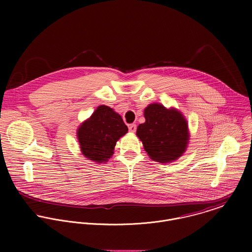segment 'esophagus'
Returning <instances> with one entry per match:
<instances>
[{
	"mask_svg": "<svg viewBox=\"0 0 252 252\" xmlns=\"http://www.w3.org/2000/svg\"><path fill=\"white\" fill-rule=\"evenodd\" d=\"M137 130V125L136 124H131L129 125V131L130 133H135Z\"/></svg>",
	"mask_w": 252,
	"mask_h": 252,
	"instance_id": "34e87169",
	"label": "esophagus"
}]
</instances>
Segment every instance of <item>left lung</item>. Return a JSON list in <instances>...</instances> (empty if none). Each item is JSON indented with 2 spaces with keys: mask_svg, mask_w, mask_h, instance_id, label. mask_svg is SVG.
<instances>
[{
  "mask_svg": "<svg viewBox=\"0 0 252 252\" xmlns=\"http://www.w3.org/2000/svg\"><path fill=\"white\" fill-rule=\"evenodd\" d=\"M145 122L137 128V137L153 161L167 164L183 155L190 140L188 122L178 108L149 104L144 110Z\"/></svg>",
  "mask_w": 252,
  "mask_h": 252,
  "instance_id": "obj_1",
  "label": "left lung"
}]
</instances>
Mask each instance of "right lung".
I'll return each instance as SVG.
<instances>
[{"label":"right lung","instance_id":"obj_1","mask_svg":"<svg viewBox=\"0 0 252 252\" xmlns=\"http://www.w3.org/2000/svg\"><path fill=\"white\" fill-rule=\"evenodd\" d=\"M128 128L113 108L101 105L76 130L80 151L88 160L107 163L112 157L117 141L127 134Z\"/></svg>","mask_w":252,"mask_h":252}]
</instances>
